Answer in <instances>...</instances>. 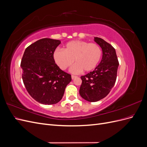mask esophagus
Segmentation results:
<instances>
[{
  "label": "esophagus",
  "instance_id": "34e87169",
  "mask_svg": "<svg viewBox=\"0 0 147 147\" xmlns=\"http://www.w3.org/2000/svg\"><path fill=\"white\" fill-rule=\"evenodd\" d=\"M71 77H72V80L74 79V78H77V76H74V75H72V76H71Z\"/></svg>",
  "mask_w": 147,
  "mask_h": 147
}]
</instances>
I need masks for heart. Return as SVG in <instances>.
<instances>
[{"instance_id":"obj_1","label":"heart","mask_w":147,"mask_h":147,"mask_svg":"<svg viewBox=\"0 0 147 147\" xmlns=\"http://www.w3.org/2000/svg\"><path fill=\"white\" fill-rule=\"evenodd\" d=\"M102 56L100 47L96 43L83 40H72L64 46V50H56L53 58L62 70H65L75 64L71 72L77 74L83 70L89 72L94 70L99 64Z\"/></svg>"}]
</instances>
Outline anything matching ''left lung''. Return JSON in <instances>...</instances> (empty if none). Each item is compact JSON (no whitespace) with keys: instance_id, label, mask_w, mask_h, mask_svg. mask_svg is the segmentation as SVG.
<instances>
[{"instance_id":"8db88e82","label":"left lung","mask_w":147,"mask_h":147,"mask_svg":"<svg viewBox=\"0 0 147 147\" xmlns=\"http://www.w3.org/2000/svg\"><path fill=\"white\" fill-rule=\"evenodd\" d=\"M102 48V57L99 65L92 72L81 77L80 94L88 102H97L104 98L116 82L119 63L115 48L104 40L94 38Z\"/></svg>"}]
</instances>
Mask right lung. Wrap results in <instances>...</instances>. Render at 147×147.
Listing matches in <instances>:
<instances>
[{
    "instance_id": "1",
    "label": "right lung",
    "mask_w": 147,
    "mask_h": 147,
    "mask_svg": "<svg viewBox=\"0 0 147 147\" xmlns=\"http://www.w3.org/2000/svg\"><path fill=\"white\" fill-rule=\"evenodd\" d=\"M58 40L45 38L31 44L24 51L21 60L22 78L30 96L42 104L59 102L71 75L62 70L53 58L61 43Z\"/></svg>"
}]
</instances>
